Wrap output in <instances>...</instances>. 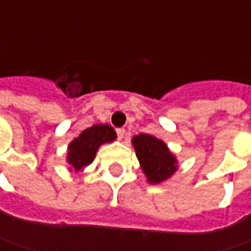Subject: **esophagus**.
<instances>
[{"instance_id": "1", "label": "esophagus", "mask_w": 251, "mask_h": 251, "mask_svg": "<svg viewBox=\"0 0 251 251\" xmlns=\"http://www.w3.org/2000/svg\"><path fill=\"white\" fill-rule=\"evenodd\" d=\"M116 134H117V138L121 140V138H124L126 130H124V128H116Z\"/></svg>"}]
</instances>
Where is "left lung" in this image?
<instances>
[{"mask_svg":"<svg viewBox=\"0 0 251 251\" xmlns=\"http://www.w3.org/2000/svg\"><path fill=\"white\" fill-rule=\"evenodd\" d=\"M132 145L141 168L151 183L156 184L166 180L177 169L175 156L169 152L163 141L148 134H140L132 138Z\"/></svg>","mask_w":251,"mask_h":251,"instance_id":"8db88e82","label":"left lung"}]
</instances>
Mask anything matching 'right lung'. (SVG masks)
I'll return each instance as SVG.
<instances>
[{
    "instance_id": "obj_1",
    "label": "right lung",
    "mask_w": 251,
    "mask_h": 251,
    "mask_svg": "<svg viewBox=\"0 0 251 251\" xmlns=\"http://www.w3.org/2000/svg\"><path fill=\"white\" fill-rule=\"evenodd\" d=\"M116 140V132L107 124L92 126L81 132L78 138L68 147V163L75 172L82 170L85 166L91 165L96 155V151L104 142Z\"/></svg>"
}]
</instances>
